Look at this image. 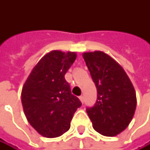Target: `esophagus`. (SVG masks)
Masks as SVG:
<instances>
[{"label":"esophagus","instance_id":"obj_1","mask_svg":"<svg viewBox=\"0 0 150 150\" xmlns=\"http://www.w3.org/2000/svg\"><path fill=\"white\" fill-rule=\"evenodd\" d=\"M79 99H80V101L82 102V103H83V102H84V97H83V95L79 96Z\"/></svg>","mask_w":150,"mask_h":150}]
</instances>
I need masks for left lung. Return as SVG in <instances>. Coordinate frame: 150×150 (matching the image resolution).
<instances>
[{
	"label": "left lung",
	"instance_id": "obj_1",
	"mask_svg": "<svg viewBox=\"0 0 150 150\" xmlns=\"http://www.w3.org/2000/svg\"><path fill=\"white\" fill-rule=\"evenodd\" d=\"M83 57L97 89V100L86 108L93 129L104 136H116L133 118L136 93L127 74L110 56L102 52L83 53Z\"/></svg>",
	"mask_w": 150,
	"mask_h": 150
}]
</instances>
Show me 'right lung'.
I'll use <instances>...</instances> for the list:
<instances>
[{"label":"right lung","instance_id":"right-lung-1","mask_svg":"<svg viewBox=\"0 0 150 150\" xmlns=\"http://www.w3.org/2000/svg\"><path fill=\"white\" fill-rule=\"evenodd\" d=\"M76 58L74 52L51 51L38 61L23 85L24 113L43 137L56 138L67 132L74 113L82 105L65 79Z\"/></svg>","mask_w":150,"mask_h":150}]
</instances>
